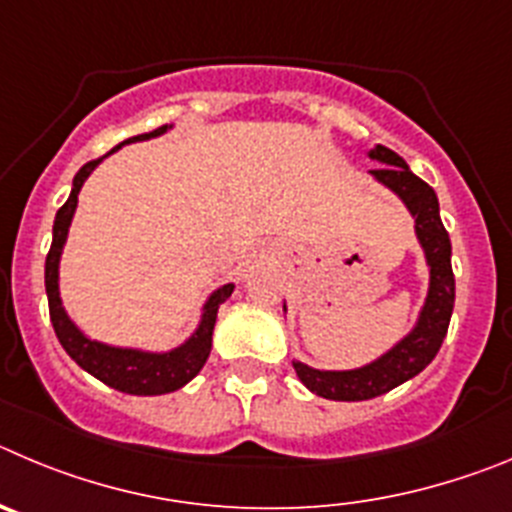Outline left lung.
<instances>
[{
  "mask_svg": "<svg viewBox=\"0 0 512 512\" xmlns=\"http://www.w3.org/2000/svg\"><path fill=\"white\" fill-rule=\"evenodd\" d=\"M367 158L380 163V168L370 170L372 181L393 191L416 222L413 229H416V239L428 265V290L411 331L367 365L354 367V370H316L306 362L293 359L298 380L311 393L326 400H370L416 377L431 365V359L439 352L446 329H449L451 311H454L451 242L441 224L439 199L434 188L421 181L390 147L375 145ZM283 311L288 308L283 306Z\"/></svg>",
  "mask_w": 512,
  "mask_h": 512,
  "instance_id": "left-lung-1",
  "label": "left lung"
}]
</instances>
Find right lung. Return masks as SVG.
Wrapping results in <instances>:
<instances>
[{"label": "right lung", "mask_w": 512, "mask_h": 512, "mask_svg": "<svg viewBox=\"0 0 512 512\" xmlns=\"http://www.w3.org/2000/svg\"><path fill=\"white\" fill-rule=\"evenodd\" d=\"M168 130H173V124H163L155 132H147V135L130 137V140L119 142L112 153H117L119 147L130 145V142L153 140V137L165 135ZM112 153H107L104 158H109ZM104 158L91 160V163H86L84 168L78 170L76 178H73L71 196H68L66 204L55 214L53 245H50L48 257H45V293H48L50 321H53L55 336H58V342L68 352V357L81 370L94 375L96 380H101L109 388L130 395L173 393V390L183 388L186 382H191L193 377L199 375L201 367L206 365V359H209L211 352V336H214L216 311L232 296L234 283L219 285L216 290H211L209 298L201 306L199 324L191 331V336L183 344H178L173 349H165V352H153V349L140 347H114V344L91 339L86 331L78 329L76 321L68 316L61 298V257L68 239V229H71L73 222V214H76L78 193L84 188L86 178L99 168V163Z\"/></svg>", "instance_id": "right-lung-1"}]
</instances>
